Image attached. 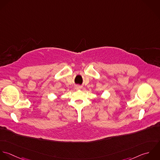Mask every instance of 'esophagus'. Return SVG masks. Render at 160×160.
Masks as SVG:
<instances>
[{
    "instance_id": "34e87169",
    "label": "esophagus",
    "mask_w": 160,
    "mask_h": 160,
    "mask_svg": "<svg viewBox=\"0 0 160 160\" xmlns=\"http://www.w3.org/2000/svg\"><path fill=\"white\" fill-rule=\"evenodd\" d=\"M76 89H77V90H80V89H81L82 88V86H80V85H77V86H76Z\"/></svg>"
}]
</instances>
